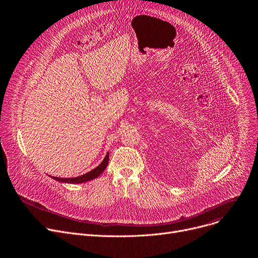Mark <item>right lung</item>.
Segmentation results:
<instances>
[{"instance_id":"right-lung-1","label":"right lung","mask_w":258,"mask_h":258,"mask_svg":"<svg viewBox=\"0 0 258 258\" xmlns=\"http://www.w3.org/2000/svg\"><path fill=\"white\" fill-rule=\"evenodd\" d=\"M108 161H109V153L106 154L103 161L96 168H94L93 170H91L83 175L76 176V177H67V178L66 177H56V176H51V175H49V176H51L53 179H55L59 182H63V183H83V182H86V181H89V180H92V179L98 177L104 171V169L107 167Z\"/></svg>"}]
</instances>
